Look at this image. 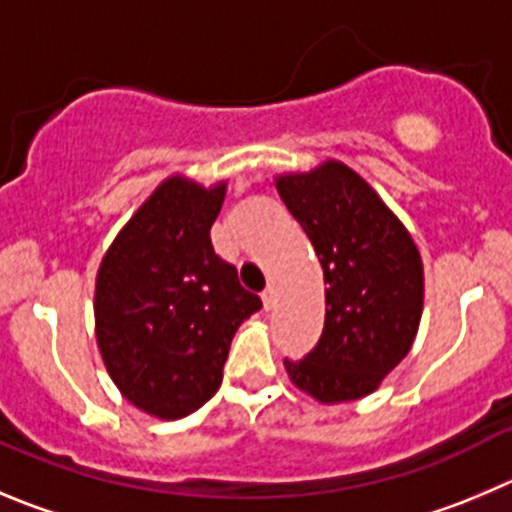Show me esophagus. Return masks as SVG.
Wrapping results in <instances>:
<instances>
[{
	"label": "esophagus",
	"mask_w": 512,
	"mask_h": 512,
	"mask_svg": "<svg viewBox=\"0 0 512 512\" xmlns=\"http://www.w3.org/2000/svg\"><path fill=\"white\" fill-rule=\"evenodd\" d=\"M261 299H264V309L271 311L276 306V286H269V289L261 294Z\"/></svg>",
	"instance_id": "1"
}]
</instances>
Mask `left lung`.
I'll use <instances>...</instances> for the list:
<instances>
[{
    "mask_svg": "<svg viewBox=\"0 0 512 512\" xmlns=\"http://www.w3.org/2000/svg\"><path fill=\"white\" fill-rule=\"evenodd\" d=\"M276 191L309 236L326 284L324 332L291 382L324 405L374 392L415 342L425 276L415 241L367 180L337 160L279 175Z\"/></svg>",
    "mask_w": 512,
    "mask_h": 512,
    "instance_id": "left-lung-1",
    "label": "left lung"
}]
</instances>
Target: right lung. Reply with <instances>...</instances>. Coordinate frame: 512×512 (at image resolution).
<instances>
[{"label":"right lung","instance_id":"1","mask_svg":"<svg viewBox=\"0 0 512 512\" xmlns=\"http://www.w3.org/2000/svg\"><path fill=\"white\" fill-rule=\"evenodd\" d=\"M226 183L173 175L107 248L95 284V337L125 399L180 420L218 392L231 339L261 299L211 243Z\"/></svg>","mask_w":512,"mask_h":512}]
</instances>
